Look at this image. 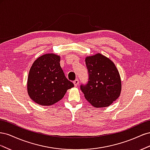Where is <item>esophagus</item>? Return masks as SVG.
I'll return each mask as SVG.
<instances>
[{
	"instance_id": "esophagus-1",
	"label": "esophagus",
	"mask_w": 150,
	"mask_h": 150,
	"mask_svg": "<svg viewBox=\"0 0 150 150\" xmlns=\"http://www.w3.org/2000/svg\"><path fill=\"white\" fill-rule=\"evenodd\" d=\"M74 86H78V84H79V80L78 79H76V80H74Z\"/></svg>"
}]
</instances>
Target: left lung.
<instances>
[{
	"label": "left lung",
	"instance_id": "left-lung-1",
	"mask_svg": "<svg viewBox=\"0 0 150 150\" xmlns=\"http://www.w3.org/2000/svg\"><path fill=\"white\" fill-rule=\"evenodd\" d=\"M88 81L80 89L94 107H107L119 98L121 78L116 67L110 59L96 54L86 58Z\"/></svg>",
	"mask_w": 150,
	"mask_h": 150
}]
</instances>
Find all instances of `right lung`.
<instances>
[{
	"label": "right lung",
	"mask_w": 150,
	"mask_h": 150,
	"mask_svg": "<svg viewBox=\"0 0 150 150\" xmlns=\"http://www.w3.org/2000/svg\"><path fill=\"white\" fill-rule=\"evenodd\" d=\"M60 57L46 54L31 66L28 79L29 96L35 103L49 106L63 98L67 89L74 87L60 66Z\"/></svg>",
	"instance_id": "1"
}]
</instances>
